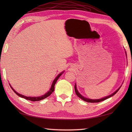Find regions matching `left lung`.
<instances>
[{
	"instance_id": "left-lung-1",
	"label": "left lung",
	"mask_w": 132,
	"mask_h": 132,
	"mask_svg": "<svg viewBox=\"0 0 132 132\" xmlns=\"http://www.w3.org/2000/svg\"><path fill=\"white\" fill-rule=\"evenodd\" d=\"M125 53H126V54H127V53H126V52H125ZM121 87V86L120 87L117 89V90L115 91V92H114L113 94H112L111 95H109V96H105V97H103V98H102V99H89V98H87V97H85L84 96H83L82 95H81L79 92V91H78V89H77V85H76V83L75 84V87H74V88H75V94H76V95H77V96L79 97H80L81 99H82L83 100H84V101H85V102H88V103H99V102H102V101H103V100H105V99H108V98H109V97H112V96H113L114 95H115L117 92V91H118L119 89H120V87Z\"/></svg>"
}]
</instances>
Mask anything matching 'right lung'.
<instances>
[{"label": "right lung", "instance_id": "right-lung-1", "mask_svg": "<svg viewBox=\"0 0 132 132\" xmlns=\"http://www.w3.org/2000/svg\"><path fill=\"white\" fill-rule=\"evenodd\" d=\"M64 71H62V72H61L60 74H59L57 77H55V79H54V80L53 81V83L52 84V86H51V87H50L49 91L46 92V93L45 94H44V95H42V96H37V97H30V96H24V95H21V94H19L18 92H17L15 89H14L12 87V86H11L10 85V87H11V88L12 89V90L14 91V92L16 94L18 95L19 96L21 97H23V98H24V99H26L27 100H30V101H32V102H36V101H40V100H43L44 99H45V98H46L47 97H48L49 96H50V95H51L53 91H54V86H55V84L56 83V82H57V80L58 79V78H60L61 77V75L63 73Z\"/></svg>", "mask_w": 132, "mask_h": 132}]
</instances>
